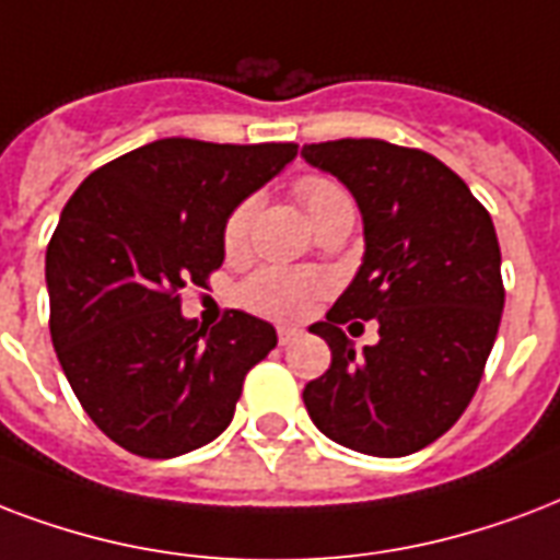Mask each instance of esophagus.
<instances>
[{"mask_svg":"<svg viewBox=\"0 0 560 560\" xmlns=\"http://www.w3.org/2000/svg\"><path fill=\"white\" fill-rule=\"evenodd\" d=\"M276 335H279L281 347H288V343H293V340H296V337H299V328L279 326V331H276Z\"/></svg>","mask_w":560,"mask_h":560,"instance_id":"esophagus-1","label":"esophagus"}]
</instances>
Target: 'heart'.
<instances>
[{
  "mask_svg": "<svg viewBox=\"0 0 560 560\" xmlns=\"http://www.w3.org/2000/svg\"><path fill=\"white\" fill-rule=\"evenodd\" d=\"M296 194L308 211L311 223H317L319 217H326L335 208L352 205L349 194L337 185L335 178L326 176H305L299 178ZM258 211V196H246L234 205L223 223V246L229 255H241L249 246L252 223ZM328 290V281L319 272L311 270H284V267H267L258 270L252 279L243 281L241 302L246 308L258 311L264 317L272 319H299L305 317L311 305L317 302Z\"/></svg>",
  "mask_w": 560,
  "mask_h": 560,
  "instance_id": "b5f03b06",
  "label": "heart"
}]
</instances>
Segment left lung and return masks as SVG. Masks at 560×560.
Masks as SVG:
<instances>
[{"label": "left lung", "instance_id": "obj_1", "mask_svg": "<svg viewBox=\"0 0 560 560\" xmlns=\"http://www.w3.org/2000/svg\"><path fill=\"white\" fill-rule=\"evenodd\" d=\"M355 196L364 261L311 331L331 366L302 399L340 446L402 458L450 432L481 382L505 288L497 229L464 178L422 149L373 138L302 147ZM378 318L380 343L355 357L339 328Z\"/></svg>", "mask_w": 560, "mask_h": 560}]
</instances>
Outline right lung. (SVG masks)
Listing matches in <instances>:
<instances>
[{"label": "right lung", "mask_w": 560, "mask_h": 560, "mask_svg": "<svg viewBox=\"0 0 560 560\" xmlns=\"http://www.w3.org/2000/svg\"><path fill=\"white\" fill-rule=\"evenodd\" d=\"M293 158L296 143L164 138L70 196L46 249L49 331L81 408L122 450L176 458L220 438L246 373L279 343L243 311L199 328L178 290L220 270L229 211Z\"/></svg>", "instance_id": "right-lung-1"}]
</instances>
